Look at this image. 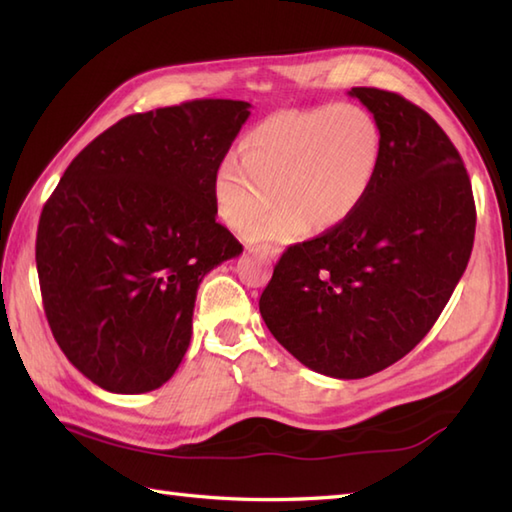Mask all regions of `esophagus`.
<instances>
[{"label":"esophagus","mask_w":512,"mask_h":512,"mask_svg":"<svg viewBox=\"0 0 512 512\" xmlns=\"http://www.w3.org/2000/svg\"><path fill=\"white\" fill-rule=\"evenodd\" d=\"M250 253L257 257H264V259H275L279 255V248L277 246H259V248H250Z\"/></svg>","instance_id":"34e87169"}]
</instances>
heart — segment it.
I'll use <instances>...</instances> for the list:
<instances>
[{"label":"heart","mask_w":512,"mask_h":512,"mask_svg":"<svg viewBox=\"0 0 512 512\" xmlns=\"http://www.w3.org/2000/svg\"><path fill=\"white\" fill-rule=\"evenodd\" d=\"M237 156L215 169L217 211L244 228L275 200L281 204L248 231L250 239H292L310 228L334 231L365 204L383 162L376 116L356 103L266 116L242 138Z\"/></svg>","instance_id":"b5f03b06"}]
</instances>
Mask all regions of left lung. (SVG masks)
Returning a JSON list of instances; mask_svg holds the SVG:
<instances>
[{
  "label": "left lung",
  "mask_w": 512,
  "mask_h": 512,
  "mask_svg": "<svg viewBox=\"0 0 512 512\" xmlns=\"http://www.w3.org/2000/svg\"><path fill=\"white\" fill-rule=\"evenodd\" d=\"M350 96L383 132L374 189L352 220L290 246L259 299L299 363L345 380L394 365L427 336L475 237L469 173L442 127L396 92Z\"/></svg>",
  "instance_id": "obj_1"
}]
</instances>
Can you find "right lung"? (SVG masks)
Returning a JSON list of instances; mask_svg holds the SVG:
<instances>
[{"label":"right lung","mask_w":512,"mask_h":512,"mask_svg":"<svg viewBox=\"0 0 512 512\" xmlns=\"http://www.w3.org/2000/svg\"><path fill=\"white\" fill-rule=\"evenodd\" d=\"M250 103L200 99L132 114L65 169L43 204L37 273L61 352L112 394H145L191 343L204 275L242 253L215 222V169Z\"/></svg>","instance_id":"1"}]
</instances>
